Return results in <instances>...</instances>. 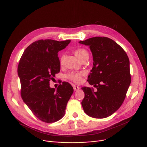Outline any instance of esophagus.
I'll list each match as a JSON object with an SVG mask.
<instances>
[{"label": "esophagus", "instance_id": "1", "mask_svg": "<svg viewBox=\"0 0 147 147\" xmlns=\"http://www.w3.org/2000/svg\"><path fill=\"white\" fill-rule=\"evenodd\" d=\"M73 87H74V90H75V91H78V90H79V89H80V87H79V86H73Z\"/></svg>", "mask_w": 147, "mask_h": 147}]
</instances>
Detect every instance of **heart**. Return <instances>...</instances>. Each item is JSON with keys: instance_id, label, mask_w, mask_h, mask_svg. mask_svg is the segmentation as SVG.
<instances>
[{"instance_id": "heart-1", "label": "heart", "mask_w": 147, "mask_h": 147, "mask_svg": "<svg viewBox=\"0 0 147 147\" xmlns=\"http://www.w3.org/2000/svg\"><path fill=\"white\" fill-rule=\"evenodd\" d=\"M75 55L77 57H78L80 60L85 57L88 56V53L87 51L83 48H78L74 52ZM65 60V55L62 54L60 57V65H63ZM85 74L84 72H70L68 74L66 75V77L71 81H73L75 83H80L82 81V76Z\"/></svg>"}]
</instances>
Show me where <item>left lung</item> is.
Listing matches in <instances>:
<instances>
[{
	"label": "left lung",
	"mask_w": 147,
	"mask_h": 147,
	"mask_svg": "<svg viewBox=\"0 0 147 147\" xmlns=\"http://www.w3.org/2000/svg\"><path fill=\"white\" fill-rule=\"evenodd\" d=\"M79 43L89 46L93 57V67L88 76L90 87L82 89V102L88 116L104 118L115 112L122 104L130 84V63L124 50L114 41L105 37H95Z\"/></svg>",
	"instance_id": "obj_1"
}]
</instances>
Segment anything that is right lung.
<instances>
[{
	"label": "right lung",
	"mask_w": 147,
	"mask_h": 147,
	"mask_svg": "<svg viewBox=\"0 0 147 147\" xmlns=\"http://www.w3.org/2000/svg\"><path fill=\"white\" fill-rule=\"evenodd\" d=\"M70 42V40L35 41L27 47L20 60L18 75L22 98L34 115L45 122H55L63 117L74 92L67 82L56 90L49 86V81L60 71L57 53Z\"/></svg>",
	"instance_id": "add662e5"
}]
</instances>
